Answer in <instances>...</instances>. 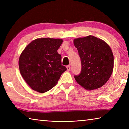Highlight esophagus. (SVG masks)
Returning <instances> with one entry per match:
<instances>
[{
  "label": "esophagus",
  "instance_id": "obj_1",
  "mask_svg": "<svg viewBox=\"0 0 129 129\" xmlns=\"http://www.w3.org/2000/svg\"><path fill=\"white\" fill-rule=\"evenodd\" d=\"M67 69L68 71H69L70 70H71V66L70 65H68V66H67Z\"/></svg>",
  "mask_w": 129,
  "mask_h": 129
}]
</instances>
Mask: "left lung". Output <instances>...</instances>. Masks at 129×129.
<instances>
[{"mask_svg": "<svg viewBox=\"0 0 129 129\" xmlns=\"http://www.w3.org/2000/svg\"><path fill=\"white\" fill-rule=\"evenodd\" d=\"M73 44L81 61V72L76 81L89 90L99 89L110 78L114 68V56L105 41L89 35L75 39Z\"/></svg>", "mask_w": 129, "mask_h": 129, "instance_id": "obj_1", "label": "left lung"}]
</instances>
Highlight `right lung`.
I'll use <instances>...</instances> for the list:
<instances>
[{
	"instance_id": "add662e5",
	"label": "right lung",
	"mask_w": 129,
	"mask_h": 129,
	"mask_svg": "<svg viewBox=\"0 0 129 129\" xmlns=\"http://www.w3.org/2000/svg\"><path fill=\"white\" fill-rule=\"evenodd\" d=\"M62 41L61 39H36L21 52L19 70L32 90L41 93L49 90L67 70L61 65V56L57 52Z\"/></svg>"
}]
</instances>
